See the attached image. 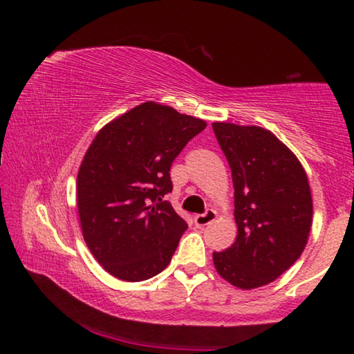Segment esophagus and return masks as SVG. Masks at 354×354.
<instances>
[{
  "mask_svg": "<svg viewBox=\"0 0 354 354\" xmlns=\"http://www.w3.org/2000/svg\"><path fill=\"white\" fill-rule=\"evenodd\" d=\"M217 218V212L214 211V209H207L205 214H200V215H195V225L198 227L203 226H207L209 223H212V221Z\"/></svg>",
  "mask_w": 354,
  "mask_h": 354,
  "instance_id": "34e87169",
  "label": "esophagus"
}]
</instances>
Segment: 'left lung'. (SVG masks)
<instances>
[{
    "instance_id": "obj_1",
    "label": "left lung",
    "mask_w": 354,
    "mask_h": 354,
    "mask_svg": "<svg viewBox=\"0 0 354 354\" xmlns=\"http://www.w3.org/2000/svg\"><path fill=\"white\" fill-rule=\"evenodd\" d=\"M214 133L231 167L236 242L214 253L215 270L251 290L281 277L306 248L313 195L301 162L272 131L215 122Z\"/></svg>"
}]
</instances>
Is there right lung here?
<instances>
[{
  "instance_id": "add662e5",
  "label": "right lung",
  "mask_w": 354,
  "mask_h": 354,
  "mask_svg": "<svg viewBox=\"0 0 354 354\" xmlns=\"http://www.w3.org/2000/svg\"><path fill=\"white\" fill-rule=\"evenodd\" d=\"M207 127L201 118L147 101L106 123L77 170L82 237L107 273L128 283L169 266L187 223L164 195L170 167Z\"/></svg>"
}]
</instances>
